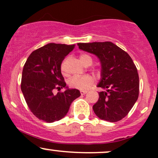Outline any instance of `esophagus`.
<instances>
[{
    "instance_id": "34e87169",
    "label": "esophagus",
    "mask_w": 158,
    "mask_h": 158,
    "mask_svg": "<svg viewBox=\"0 0 158 158\" xmlns=\"http://www.w3.org/2000/svg\"><path fill=\"white\" fill-rule=\"evenodd\" d=\"M87 92V91H85V90H81L80 91V94L81 95H85V93H86Z\"/></svg>"
}]
</instances>
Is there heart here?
<instances>
[{"label":"heart","mask_w":158,"mask_h":158,"mask_svg":"<svg viewBox=\"0 0 158 158\" xmlns=\"http://www.w3.org/2000/svg\"><path fill=\"white\" fill-rule=\"evenodd\" d=\"M81 62L83 63L85 66H91L93 63L92 56L89 54L82 53L80 56ZM65 68V62H63L61 65V70L64 71ZM95 79L90 75H85L82 76H73L69 80V85L71 88L79 89V90H87L90 88L94 84Z\"/></svg>","instance_id":"obj_1"}]
</instances>
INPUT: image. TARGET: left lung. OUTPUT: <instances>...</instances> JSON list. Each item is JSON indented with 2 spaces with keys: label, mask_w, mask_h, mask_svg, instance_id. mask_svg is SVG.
<instances>
[{
  "label": "left lung",
  "mask_w": 158,
  "mask_h": 158,
  "mask_svg": "<svg viewBox=\"0 0 158 158\" xmlns=\"http://www.w3.org/2000/svg\"><path fill=\"white\" fill-rule=\"evenodd\" d=\"M80 49L96 55L102 64V79L93 106L95 114L102 120L116 122L125 117L139 95V76L130 56L111 42L77 44Z\"/></svg>",
  "instance_id": "8db88e82"
}]
</instances>
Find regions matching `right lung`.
<instances>
[{"mask_svg": "<svg viewBox=\"0 0 158 158\" xmlns=\"http://www.w3.org/2000/svg\"><path fill=\"white\" fill-rule=\"evenodd\" d=\"M74 48L75 44L51 43L33 51L25 63L21 91L28 108L40 120L48 123L60 120L67 114L73 100L80 96L76 89H67L56 95L52 92L66 87L61 64Z\"/></svg>", "mask_w": 158, "mask_h": 158, "instance_id": "obj_1", "label": "right lung"}]
</instances>
